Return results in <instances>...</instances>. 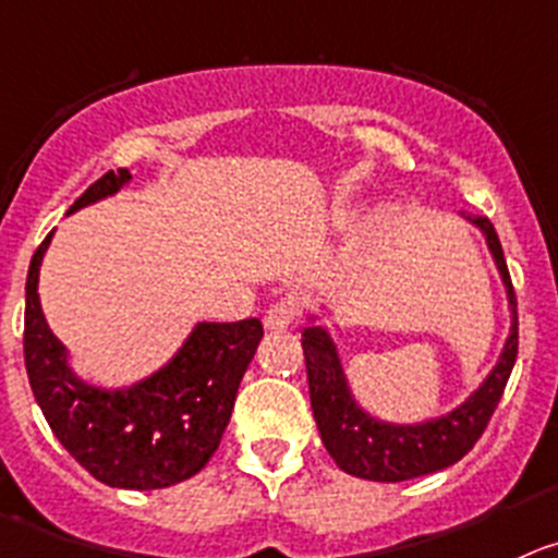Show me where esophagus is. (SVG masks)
Returning a JSON list of instances; mask_svg holds the SVG:
<instances>
[{
    "label": "esophagus",
    "instance_id": "34e87169",
    "mask_svg": "<svg viewBox=\"0 0 558 558\" xmlns=\"http://www.w3.org/2000/svg\"><path fill=\"white\" fill-rule=\"evenodd\" d=\"M296 319V305L291 300H280V303H272L264 314V327L267 330H286V327L294 325Z\"/></svg>",
    "mask_w": 558,
    "mask_h": 558
}]
</instances>
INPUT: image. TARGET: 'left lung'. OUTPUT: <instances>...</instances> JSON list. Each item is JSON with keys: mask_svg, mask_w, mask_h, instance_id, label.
<instances>
[{"mask_svg": "<svg viewBox=\"0 0 558 558\" xmlns=\"http://www.w3.org/2000/svg\"><path fill=\"white\" fill-rule=\"evenodd\" d=\"M473 222L484 231L493 258L501 269L509 305H512V332L490 377L484 379L482 388L454 413L415 426H393L372 418L352 399L330 336L322 327H308L303 332L311 408H314L322 444L341 471L368 478V482H408V478L444 471L462 460L490 424L509 374H512L514 357H518V300H514L512 278L504 262L496 228L487 217H476Z\"/></svg>", "mask_w": 558, "mask_h": 558, "instance_id": "obj_1", "label": "left lung"}]
</instances>
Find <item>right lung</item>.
<instances>
[{"mask_svg":"<svg viewBox=\"0 0 558 558\" xmlns=\"http://www.w3.org/2000/svg\"><path fill=\"white\" fill-rule=\"evenodd\" d=\"M132 179L129 170L93 181L71 211L107 197ZM51 233L27 272L24 363L33 393L65 451L90 476L123 490H159L195 476L217 451L236 390L262 341L258 319L195 327L179 355L126 390L90 388L65 363L38 300V269Z\"/></svg>","mask_w":558,"mask_h":558,"instance_id":"1","label":"right lung"}]
</instances>
